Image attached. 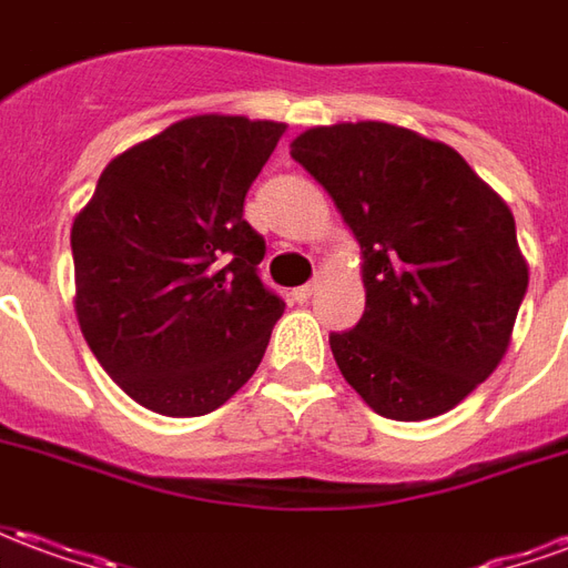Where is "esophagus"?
I'll return each mask as SVG.
<instances>
[{
	"label": "esophagus",
	"mask_w": 568,
	"mask_h": 568,
	"mask_svg": "<svg viewBox=\"0 0 568 568\" xmlns=\"http://www.w3.org/2000/svg\"><path fill=\"white\" fill-rule=\"evenodd\" d=\"M313 292H316V283L301 285V288H295V292H292V301H297V304H307L310 297H313Z\"/></svg>",
	"instance_id": "esophagus-1"
}]
</instances>
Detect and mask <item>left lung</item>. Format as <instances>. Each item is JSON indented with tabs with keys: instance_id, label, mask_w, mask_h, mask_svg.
<instances>
[{
	"instance_id": "8db88e82",
	"label": "left lung",
	"mask_w": 568,
	"mask_h": 568,
	"mask_svg": "<svg viewBox=\"0 0 568 568\" xmlns=\"http://www.w3.org/2000/svg\"><path fill=\"white\" fill-rule=\"evenodd\" d=\"M292 158L362 246L365 313L328 337L341 374L381 417L447 414L496 371L529 285L508 203L459 151L383 121L304 130Z\"/></svg>"
}]
</instances>
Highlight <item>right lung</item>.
<instances>
[{"mask_svg":"<svg viewBox=\"0 0 568 568\" xmlns=\"http://www.w3.org/2000/svg\"><path fill=\"white\" fill-rule=\"evenodd\" d=\"M285 124L194 115L118 154L72 224L75 316L97 362L163 417H203L255 374L285 301L243 203Z\"/></svg>","mask_w":568,"mask_h":568,"instance_id":"1","label":"right lung"}]
</instances>
